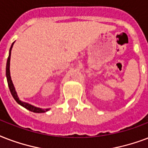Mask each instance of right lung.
Wrapping results in <instances>:
<instances>
[{"label":"right lung","mask_w":148,"mask_h":148,"mask_svg":"<svg viewBox=\"0 0 148 148\" xmlns=\"http://www.w3.org/2000/svg\"><path fill=\"white\" fill-rule=\"evenodd\" d=\"M15 42H14L11 45V48H10V50H9V56L8 58V60H7V65H6V77H7V81H8V87L10 89V91H11V93L12 95V97H14V99H15V101L18 103L19 105L22 106L23 107H25V109H27L28 110L32 111V112H34V113H45L47 111H49L50 109H42L39 108V107H37V106H35L32 105V104L28 103H26V102H23L21 100H20V99L18 98V96L17 94V92H16L15 88L14 86L13 82H12V80H11V73H10V60H11V49H12V47L14 45V43Z\"/></svg>","instance_id":"add662e5"}]
</instances>
